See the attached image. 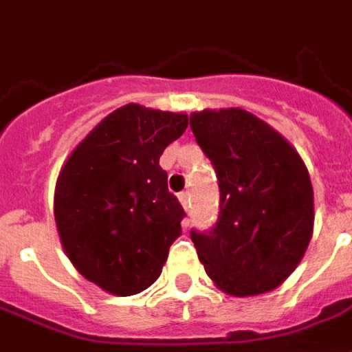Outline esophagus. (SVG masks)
<instances>
[{
	"label": "esophagus",
	"mask_w": 352,
	"mask_h": 352,
	"mask_svg": "<svg viewBox=\"0 0 352 352\" xmlns=\"http://www.w3.org/2000/svg\"><path fill=\"white\" fill-rule=\"evenodd\" d=\"M179 199H181V204H183V207L188 211L190 209V192H181L179 194Z\"/></svg>",
	"instance_id": "34e87169"
}]
</instances>
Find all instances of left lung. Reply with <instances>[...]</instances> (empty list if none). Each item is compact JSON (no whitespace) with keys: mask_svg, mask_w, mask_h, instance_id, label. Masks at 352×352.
<instances>
[{"mask_svg":"<svg viewBox=\"0 0 352 352\" xmlns=\"http://www.w3.org/2000/svg\"><path fill=\"white\" fill-rule=\"evenodd\" d=\"M219 181V219L190 230L199 262L232 296L273 290L294 272L313 234V186L287 139L243 109L190 115Z\"/></svg>","mask_w":352,"mask_h":352,"instance_id":"8db88e82","label":"left lung"}]
</instances>
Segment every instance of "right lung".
Instances as JSON below:
<instances>
[{"mask_svg": "<svg viewBox=\"0 0 352 352\" xmlns=\"http://www.w3.org/2000/svg\"><path fill=\"white\" fill-rule=\"evenodd\" d=\"M188 116L135 103L105 116L60 171L54 217L82 277L116 296L138 294L160 277L184 209L168 190L164 148Z\"/></svg>", "mask_w": 352, "mask_h": 352, "instance_id": "obj_1", "label": "right lung"}]
</instances>
